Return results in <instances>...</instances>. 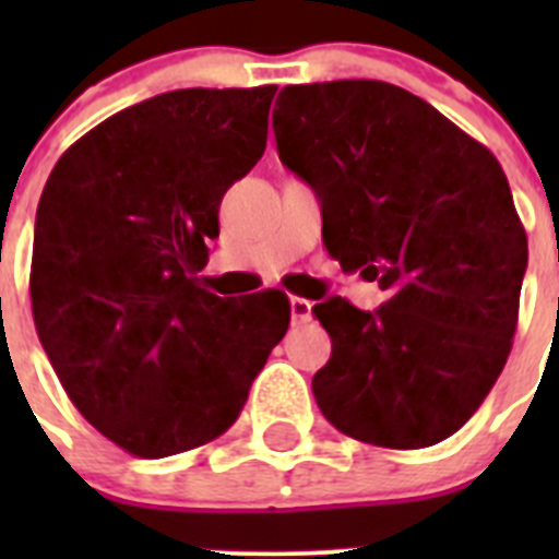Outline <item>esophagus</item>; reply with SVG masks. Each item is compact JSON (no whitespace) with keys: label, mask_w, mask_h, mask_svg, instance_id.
<instances>
[{"label":"esophagus","mask_w":559,"mask_h":559,"mask_svg":"<svg viewBox=\"0 0 559 559\" xmlns=\"http://www.w3.org/2000/svg\"><path fill=\"white\" fill-rule=\"evenodd\" d=\"M290 319L294 324H305L313 319V302L302 299V296H290Z\"/></svg>","instance_id":"34e87169"}]
</instances>
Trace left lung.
<instances>
[{"label":"left lung","mask_w":559,"mask_h":559,"mask_svg":"<svg viewBox=\"0 0 559 559\" xmlns=\"http://www.w3.org/2000/svg\"><path fill=\"white\" fill-rule=\"evenodd\" d=\"M274 136L319 192L324 249L389 294L374 313L341 296L316 305L333 341L316 403L358 442L437 445L496 386L518 328L530 246L501 165L383 81L285 86Z\"/></svg>","instance_id":"left-lung-1"}]
</instances>
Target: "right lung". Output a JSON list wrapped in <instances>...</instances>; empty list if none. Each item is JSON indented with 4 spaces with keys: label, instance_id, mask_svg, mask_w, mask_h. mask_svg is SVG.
<instances>
[{
    "label": "right lung",
    "instance_id": "right-lung-1",
    "mask_svg": "<svg viewBox=\"0 0 559 559\" xmlns=\"http://www.w3.org/2000/svg\"><path fill=\"white\" fill-rule=\"evenodd\" d=\"M276 86L179 88L83 133L38 201L29 302L78 412L131 456L218 439L290 322L280 290L215 296L224 192L265 151Z\"/></svg>",
    "mask_w": 559,
    "mask_h": 559
}]
</instances>
